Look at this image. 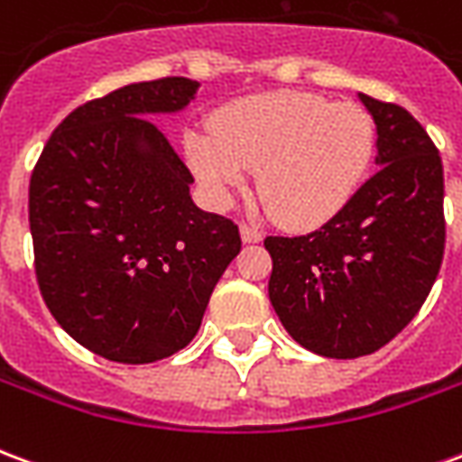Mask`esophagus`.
<instances>
[{"instance_id":"obj_1","label":"esophagus","mask_w":462,"mask_h":462,"mask_svg":"<svg viewBox=\"0 0 462 462\" xmlns=\"http://www.w3.org/2000/svg\"><path fill=\"white\" fill-rule=\"evenodd\" d=\"M240 237L245 245H252V242H260L262 240V230L257 227H252V225H242L240 227Z\"/></svg>"}]
</instances>
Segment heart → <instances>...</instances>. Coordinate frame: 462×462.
<instances>
[{
  "label": "heart",
  "instance_id": "1",
  "mask_svg": "<svg viewBox=\"0 0 462 462\" xmlns=\"http://www.w3.org/2000/svg\"><path fill=\"white\" fill-rule=\"evenodd\" d=\"M182 152L208 200L217 208L247 185L290 227L311 230L334 220L358 188L376 152V123L358 104L272 91L225 106L212 131H188Z\"/></svg>",
  "mask_w": 462,
  "mask_h": 462
}]
</instances>
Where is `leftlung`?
I'll list each match as a JSON object with an SVG mask.
<instances>
[{
  "mask_svg": "<svg viewBox=\"0 0 462 462\" xmlns=\"http://www.w3.org/2000/svg\"><path fill=\"white\" fill-rule=\"evenodd\" d=\"M376 123V175L346 208L304 237H267L270 301L300 346L358 358L388 344L440 270L443 165L406 108L356 94Z\"/></svg>",
  "mask_w": 462,
  "mask_h": 462,
  "instance_id": "8db88e82",
  "label": "left lung"
}]
</instances>
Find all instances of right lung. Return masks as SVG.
I'll return each instance as SVG.
<instances>
[{"label": "right lung", "instance_id": "1", "mask_svg": "<svg viewBox=\"0 0 462 462\" xmlns=\"http://www.w3.org/2000/svg\"><path fill=\"white\" fill-rule=\"evenodd\" d=\"M200 84L138 81L79 106L29 182L39 290L61 329L118 364H152L195 339L240 252L227 217L200 210L192 175L148 118L185 111Z\"/></svg>", "mask_w": 462, "mask_h": 462}]
</instances>
